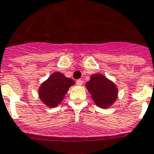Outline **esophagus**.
Here are the masks:
<instances>
[{"mask_svg": "<svg viewBox=\"0 0 154 154\" xmlns=\"http://www.w3.org/2000/svg\"><path fill=\"white\" fill-rule=\"evenodd\" d=\"M76 83H77V85H78V86H82V85L83 84V81L79 79V80H77Z\"/></svg>", "mask_w": 154, "mask_h": 154, "instance_id": "esophagus-1", "label": "esophagus"}]
</instances>
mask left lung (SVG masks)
<instances>
[{"instance_id": "left-lung-1", "label": "left lung", "mask_w": 154, "mask_h": 154, "mask_svg": "<svg viewBox=\"0 0 154 154\" xmlns=\"http://www.w3.org/2000/svg\"><path fill=\"white\" fill-rule=\"evenodd\" d=\"M86 88L91 94L92 99L100 108H107L117 99L118 89L112 82L100 74H94L86 83Z\"/></svg>"}]
</instances>
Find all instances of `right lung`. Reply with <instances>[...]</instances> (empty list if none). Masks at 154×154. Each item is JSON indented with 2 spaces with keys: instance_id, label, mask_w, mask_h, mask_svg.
Here are the masks:
<instances>
[{
  "instance_id": "1",
  "label": "right lung",
  "mask_w": 154,
  "mask_h": 154,
  "mask_svg": "<svg viewBox=\"0 0 154 154\" xmlns=\"http://www.w3.org/2000/svg\"><path fill=\"white\" fill-rule=\"evenodd\" d=\"M73 84L72 79L64 77L63 74L59 72H54L48 80L42 83L39 89L40 98L49 107H56L63 100L68 88Z\"/></svg>"
}]
</instances>
